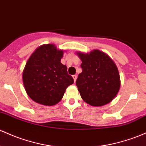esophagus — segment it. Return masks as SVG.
Wrapping results in <instances>:
<instances>
[{"mask_svg":"<svg viewBox=\"0 0 146 146\" xmlns=\"http://www.w3.org/2000/svg\"><path fill=\"white\" fill-rule=\"evenodd\" d=\"M73 80H74V82H76V80H77V76H76V75H73Z\"/></svg>","mask_w":146,"mask_h":146,"instance_id":"obj_1","label":"esophagus"}]
</instances>
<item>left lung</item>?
<instances>
[{"label":"left lung","mask_w":146,"mask_h":146,"mask_svg":"<svg viewBox=\"0 0 146 146\" xmlns=\"http://www.w3.org/2000/svg\"><path fill=\"white\" fill-rule=\"evenodd\" d=\"M82 71L76 85L84 102L91 106L107 105L116 96L121 86L119 73L111 57L99 50L89 53L77 52Z\"/></svg>","instance_id":"1"}]
</instances>
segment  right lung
<instances>
[{"label":"right lung","instance_id":"right-lung-1","mask_svg":"<svg viewBox=\"0 0 146 146\" xmlns=\"http://www.w3.org/2000/svg\"><path fill=\"white\" fill-rule=\"evenodd\" d=\"M64 51L54 44L40 46L28 59L23 71L24 88L35 102L46 106L58 103L74 82L61 63Z\"/></svg>","mask_w":146,"mask_h":146}]
</instances>
